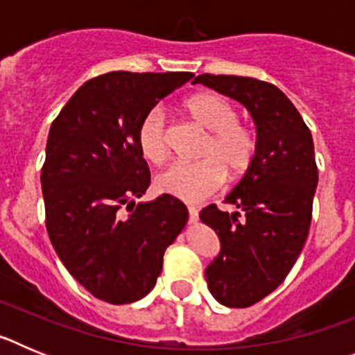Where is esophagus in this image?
Wrapping results in <instances>:
<instances>
[{"instance_id": "34e87169", "label": "esophagus", "mask_w": 355, "mask_h": 355, "mask_svg": "<svg viewBox=\"0 0 355 355\" xmlns=\"http://www.w3.org/2000/svg\"><path fill=\"white\" fill-rule=\"evenodd\" d=\"M188 213H190V222L196 224V222L199 220V209H197L196 206H188Z\"/></svg>"}]
</instances>
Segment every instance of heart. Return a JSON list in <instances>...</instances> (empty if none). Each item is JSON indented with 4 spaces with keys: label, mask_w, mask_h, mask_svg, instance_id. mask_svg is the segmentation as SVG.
I'll list each match as a JSON object with an SVG mask.
<instances>
[{
    "label": "heart",
    "mask_w": 355,
    "mask_h": 355,
    "mask_svg": "<svg viewBox=\"0 0 355 355\" xmlns=\"http://www.w3.org/2000/svg\"><path fill=\"white\" fill-rule=\"evenodd\" d=\"M187 114L208 131L193 163H174L156 180L163 193L197 202L215 193L229 178H241L258 155V135L240 121L236 106L216 92H200L184 101ZM139 147L144 158L162 165L168 158L167 122L162 110L147 112L139 126Z\"/></svg>",
    "instance_id": "obj_1"
}]
</instances>
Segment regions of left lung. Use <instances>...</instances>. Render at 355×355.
Instances as JSON below:
<instances>
[{"label":"left lung","mask_w":355,"mask_h":355,"mask_svg":"<svg viewBox=\"0 0 355 355\" xmlns=\"http://www.w3.org/2000/svg\"><path fill=\"white\" fill-rule=\"evenodd\" d=\"M202 83L245 106L256 122L258 155L225 197L242 211H200L220 238V254L206 268L209 291L227 307L265 299L290 274L309 234L318 167L309 128L293 103L256 78L200 74Z\"/></svg>","instance_id":"left-lung-1"}]
</instances>
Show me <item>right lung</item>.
<instances>
[{
  "label": "right lung",
  "instance_id": "right-lung-1",
  "mask_svg": "<svg viewBox=\"0 0 355 355\" xmlns=\"http://www.w3.org/2000/svg\"><path fill=\"white\" fill-rule=\"evenodd\" d=\"M192 78L101 74L81 85L53 121L40 174L46 229L69 274L96 299L146 297L187 225V206L168 193L135 202L150 184L137 135L147 112Z\"/></svg>",
  "mask_w": 355,
  "mask_h": 355
}]
</instances>
